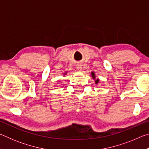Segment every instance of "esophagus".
I'll return each instance as SVG.
<instances>
[{"instance_id": "34e87169", "label": "esophagus", "mask_w": 149, "mask_h": 149, "mask_svg": "<svg viewBox=\"0 0 149 149\" xmlns=\"http://www.w3.org/2000/svg\"><path fill=\"white\" fill-rule=\"evenodd\" d=\"M76 69L78 71H81L82 70V65L80 64H78L76 65Z\"/></svg>"}]
</instances>
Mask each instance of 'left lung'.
<instances>
[{"label": "left lung", "mask_w": 149, "mask_h": 149, "mask_svg": "<svg viewBox=\"0 0 149 149\" xmlns=\"http://www.w3.org/2000/svg\"><path fill=\"white\" fill-rule=\"evenodd\" d=\"M91 77H92L93 79L95 80V84H97L98 83H99V78H98V79H96V76H95V74L94 71L91 72Z\"/></svg>", "instance_id": "1"}]
</instances>
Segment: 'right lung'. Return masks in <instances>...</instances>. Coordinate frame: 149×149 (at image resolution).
Instances as JSON below:
<instances>
[{
  "mask_svg": "<svg viewBox=\"0 0 149 149\" xmlns=\"http://www.w3.org/2000/svg\"><path fill=\"white\" fill-rule=\"evenodd\" d=\"M67 73H68V72H65L64 73V75H65L67 74Z\"/></svg>",
  "mask_w": 149,
  "mask_h": 149,
  "instance_id": "right-lung-1",
  "label": "right lung"
}]
</instances>
